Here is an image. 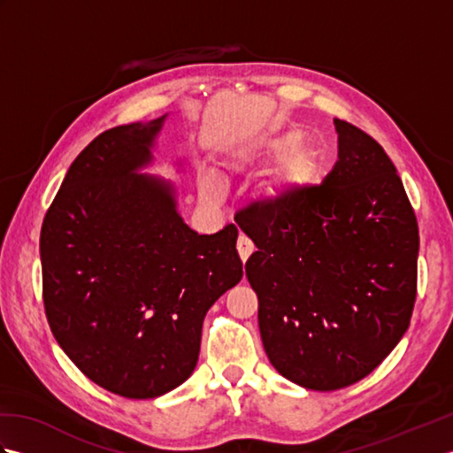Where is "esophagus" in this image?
<instances>
[{
	"label": "esophagus",
	"instance_id": "34e87169",
	"mask_svg": "<svg viewBox=\"0 0 453 453\" xmlns=\"http://www.w3.org/2000/svg\"><path fill=\"white\" fill-rule=\"evenodd\" d=\"M253 243L249 242V239L245 237V235H239V239H237V253H239V257H242V261L245 263L249 257H251V253H253Z\"/></svg>",
	"mask_w": 453,
	"mask_h": 453
}]
</instances>
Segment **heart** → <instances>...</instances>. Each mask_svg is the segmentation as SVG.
I'll list each match as a JSON object with an SVG mask.
<instances>
[{"instance_id":"b5f03b06","label":"heart","mask_w":453,"mask_h":453,"mask_svg":"<svg viewBox=\"0 0 453 453\" xmlns=\"http://www.w3.org/2000/svg\"><path fill=\"white\" fill-rule=\"evenodd\" d=\"M273 163H280L274 175L258 190L265 206L284 208L302 200L321 179L325 151L315 143L305 142V132L297 128L273 130L245 138L229 151L227 167L234 175H251ZM218 173H208L204 192L210 198L221 195Z\"/></svg>"}]
</instances>
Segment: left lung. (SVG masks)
Masks as SVG:
<instances>
[{"mask_svg": "<svg viewBox=\"0 0 453 453\" xmlns=\"http://www.w3.org/2000/svg\"><path fill=\"white\" fill-rule=\"evenodd\" d=\"M333 122L339 161L323 185L237 221L257 247L245 273L268 360L313 391L349 388L378 368L417 297L418 226L397 169L368 134Z\"/></svg>", "mask_w": 453, "mask_h": 453, "instance_id": "left-lung-1", "label": "left lung"}]
</instances>
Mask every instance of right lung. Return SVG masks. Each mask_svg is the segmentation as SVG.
Returning <instances> with one entry per match:
<instances>
[{"mask_svg":"<svg viewBox=\"0 0 453 453\" xmlns=\"http://www.w3.org/2000/svg\"><path fill=\"white\" fill-rule=\"evenodd\" d=\"M165 120L95 138L67 169L41 232L58 344L91 381L128 399L165 395L190 378L208 310L243 276L235 226L198 235L179 214L175 185L143 173Z\"/></svg>","mask_w":453,"mask_h":453,"instance_id":"add662e5","label":"right lung"}]
</instances>
